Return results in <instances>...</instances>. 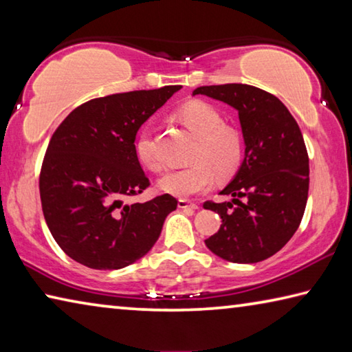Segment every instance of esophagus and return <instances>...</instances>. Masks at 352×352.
Here are the masks:
<instances>
[{
	"mask_svg": "<svg viewBox=\"0 0 352 352\" xmlns=\"http://www.w3.org/2000/svg\"><path fill=\"white\" fill-rule=\"evenodd\" d=\"M178 208H180V210H199V205L190 204V201H188V200L180 199L178 200Z\"/></svg>",
	"mask_w": 352,
	"mask_h": 352,
	"instance_id": "34e87169",
	"label": "esophagus"
}]
</instances>
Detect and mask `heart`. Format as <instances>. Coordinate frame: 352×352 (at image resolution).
Here are the masks:
<instances>
[{"label":"heart","instance_id":"heart-1","mask_svg":"<svg viewBox=\"0 0 352 352\" xmlns=\"http://www.w3.org/2000/svg\"><path fill=\"white\" fill-rule=\"evenodd\" d=\"M175 116L197 138L190 155L192 164L163 175L158 182L160 189L177 197H189L210 189L214 175L219 180L233 177L242 163L243 142L236 129L223 124L219 110L204 100H189L177 110ZM135 148L144 168L152 172L163 169L151 133L142 132Z\"/></svg>","mask_w":352,"mask_h":352}]
</instances>
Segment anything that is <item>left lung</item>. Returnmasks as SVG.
Here are the masks:
<instances>
[{"mask_svg": "<svg viewBox=\"0 0 352 352\" xmlns=\"http://www.w3.org/2000/svg\"><path fill=\"white\" fill-rule=\"evenodd\" d=\"M192 94L234 107L245 141L241 169L220 190L233 199L204 204L222 219L206 247L237 264L270 258L295 234L306 210L309 157L301 130L281 100L253 85L199 87Z\"/></svg>", "mask_w": 352, "mask_h": 352, "instance_id": "8db88e82", "label": "left lung"}]
</instances>
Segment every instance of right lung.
<instances>
[{
    "instance_id": "right-lung-1",
    "label": "right lung",
    "mask_w": 352,
    "mask_h": 352,
    "mask_svg": "<svg viewBox=\"0 0 352 352\" xmlns=\"http://www.w3.org/2000/svg\"><path fill=\"white\" fill-rule=\"evenodd\" d=\"M182 85L110 94L74 109L56 129L40 170V199L52 237L71 259L116 270L144 256L177 199L130 204L151 186L136 157L140 127Z\"/></svg>"
}]
</instances>
